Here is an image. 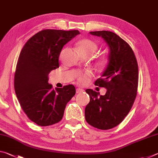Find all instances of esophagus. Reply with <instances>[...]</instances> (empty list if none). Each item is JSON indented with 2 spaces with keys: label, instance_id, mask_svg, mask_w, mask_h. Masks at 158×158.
I'll return each mask as SVG.
<instances>
[{
  "label": "esophagus",
  "instance_id": "1",
  "mask_svg": "<svg viewBox=\"0 0 158 158\" xmlns=\"http://www.w3.org/2000/svg\"><path fill=\"white\" fill-rule=\"evenodd\" d=\"M76 92H77V93H82V92H84V89H80V88H78V89H77V90H76Z\"/></svg>",
  "mask_w": 158,
  "mask_h": 158
}]
</instances>
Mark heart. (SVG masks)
I'll return each instance as SVG.
<instances>
[{
    "instance_id": "heart-1",
    "label": "heart",
    "mask_w": 158,
    "mask_h": 158,
    "mask_svg": "<svg viewBox=\"0 0 158 158\" xmlns=\"http://www.w3.org/2000/svg\"><path fill=\"white\" fill-rule=\"evenodd\" d=\"M76 47L77 51H78L79 53L81 56H90L95 53L96 51L98 50V46L97 43L92 40L85 38L80 40L79 41L77 42L76 44ZM96 63H97V65L100 68H106L109 63L108 56L105 54L100 56L98 57L97 60H96ZM90 74L88 73V72L82 74H79L77 76V80L80 83H85L88 77L90 76Z\"/></svg>"
}]
</instances>
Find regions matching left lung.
<instances>
[{
    "label": "left lung",
    "mask_w": 158,
    "mask_h": 158,
    "mask_svg": "<svg viewBox=\"0 0 158 158\" xmlns=\"http://www.w3.org/2000/svg\"><path fill=\"white\" fill-rule=\"evenodd\" d=\"M93 35L102 37L110 49L109 62L95 85L106 89L105 95L92 89L85 92L90 102L85 108V121L100 130L117 126L129 113L137 93L139 69L133 50L124 40L111 31H93Z\"/></svg>",
    "instance_id": "left-lung-1"
}]
</instances>
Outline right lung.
Masks as SVG:
<instances>
[{"mask_svg":"<svg viewBox=\"0 0 158 158\" xmlns=\"http://www.w3.org/2000/svg\"><path fill=\"white\" fill-rule=\"evenodd\" d=\"M77 30L45 29L26 42L18 58L14 86L17 98L28 118L40 126L57 123L63 118L67 103L75 95L73 85L53 89L49 73L59 68L61 50Z\"/></svg>","mask_w":158,"mask_h":158,"instance_id":"right-lung-1","label":"right lung"}]
</instances>
